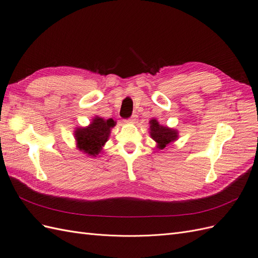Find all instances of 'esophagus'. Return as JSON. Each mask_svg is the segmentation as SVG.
Segmentation results:
<instances>
[{
  "instance_id": "esophagus-1",
  "label": "esophagus",
  "mask_w": 258,
  "mask_h": 258,
  "mask_svg": "<svg viewBox=\"0 0 258 258\" xmlns=\"http://www.w3.org/2000/svg\"><path fill=\"white\" fill-rule=\"evenodd\" d=\"M137 115H132L130 118H128V119H126L124 121L126 122H128V123H132V122H136V120H137Z\"/></svg>"
}]
</instances>
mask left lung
I'll return each instance as SVG.
<instances>
[{
	"mask_svg": "<svg viewBox=\"0 0 258 258\" xmlns=\"http://www.w3.org/2000/svg\"><path fill=\"white\" fill-rule=\"evenodd\" d=\"M151 123V137L158 144L159 150H163L168 144L175 141L177 139V131L170 129L165 126H160L159 122L156 119H152Z\"/></svg>",
	"mask_w": 258,
	"mask_h": 258,
	"instance_id": "left-lung-1",
	"label": "left lung"
}]
</instances>
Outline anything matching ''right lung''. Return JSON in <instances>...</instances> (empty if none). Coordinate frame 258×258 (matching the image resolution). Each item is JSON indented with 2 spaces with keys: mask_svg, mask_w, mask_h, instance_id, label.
Wrapping results in <instances>:
<instances>
[{
  "mask_svg": "<svg viewBox=\"0 0 258 258\" xmlns=\"http://www.w3.org/2000/svg\"><path fill=\"white\" fill-rule=\"evenodd\" d=\"M115 124L116 122L112 118L104 120L96 117L87 128H79L75 131L77 147L90 156L98 155L107 141L111 128Z\"/></svg>",
  "mask_w": 258,
  "mask_h": 258,
  "instance_id": "right-lung-1",
  "label": "right lung"
}]
</instances>
